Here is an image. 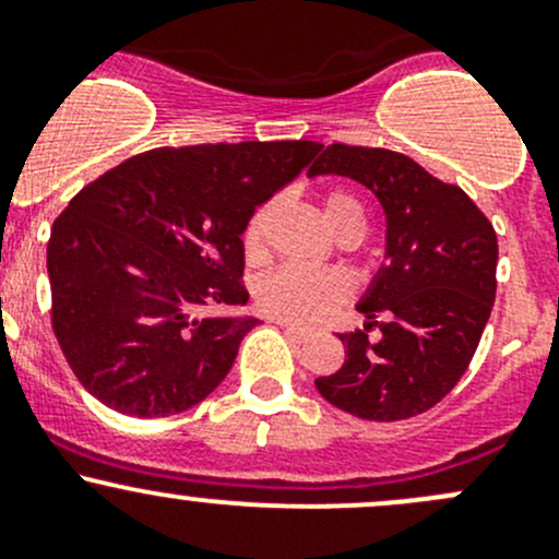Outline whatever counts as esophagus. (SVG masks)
<instances>
[{
	"label": "esophagus",
	"instance_id": "34e87169",
	"mask_svg": "<svg viewBox=\"0 0 559 559\" xmlns=\"http://www.w3.org/2000/svg\"><path fill=\"white\" fill-rule=\"evenodd\" d=\"M277 325L282 331H285L287 336H290L293 342H304L309 336L307 329H301V325H290V323H282V320H277Z\"/></svg>",
	"mask_w": 559,
	"mask_h": 559
}]
</instances>
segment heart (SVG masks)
Instances as JSON below:
<instances>
[{
  "label": "heart",
  "mask_w": 559,
  "mask_h": 559,
  "mask_svg": "<svg viewBox=\"0 0 559 559\" xmlns=\"http://www.w3.org/2000/svg\"><path fill=\"white\" fill-rule=\"evenodd\" d=\"M274 209H277V201H266L247 219L245 230H241L247 261H261L266 252V230L274 217ZM323 214L336 236L347 234V230L364 234L367 228L361 201L347 190L325 192ZM350 280L340 272H309V269L282 266L258 282L255 298L258 307L269 318L293 325H312L340 309L350 298Z\"/></svg>",
  "instance_id": "obj_1"
}]
</instances>
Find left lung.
<instances>
[{
	"label": "left lung",
	"mask_w": 559,
	"mask_h": 559,
	"mask_svg": "<svg viewBox=\"0 0 559 559\" xmlns=\"http://www.w3.org/2000/svg\"><path fill=\"white\" fill-rule=\"evenodd\" d=\"M361 181L385 212V258L358 312L367 329L340 334L345 364L314 380L320 396L367 421H402L438 405L467 372L497 290V236L456 185L391 148L331 143L309 176ZM381 329L372 343L368 331Z\"/></svg>",
	"instance_id": "1"
}]
</instances>
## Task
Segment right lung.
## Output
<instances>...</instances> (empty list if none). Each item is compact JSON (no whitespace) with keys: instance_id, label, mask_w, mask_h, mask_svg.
I'll return each instance as SVG.
<instances>
[{"instance_id":"right-lung-1","label":"right lung","mask_w":559,"mask_h":559,"mask_svg":"<svg viewBox=\"0 0 559 559\" xmlns=\"http://www.w3.org/2000/svg\"><path fill=\"white\" fill-rule=\"evenodd\" d=\"M320 152L314 141L201 143L135 154L86 185L48 239L51 325L110 411H190L230 372L255 318L241 230Z\"/></svg>"}]
</instances>
